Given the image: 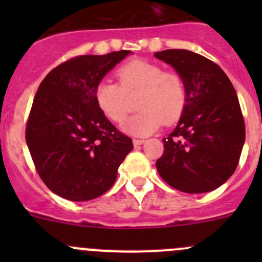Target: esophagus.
<instances>
[{
    "instance_id": "34e87169",
    "label": "esophagus",
    "mask_w": 262,
    "mask_h": 262,
    "mask_svg": "<svg viewBox=\"0 0 262 262\" xmlns=\"http://www.w3.org/2000/svg\"><path fill=\"white\" fill-rule=\"evenodd\" d=\"M143 143H144L143 139H133L134 147H138V146H141V144H143Z\"/></svg>"
}]
</instances>
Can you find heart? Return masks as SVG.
I'll list each match as a JSON object with an SVG mask.
<instances>
[{
	"instance_id": "b5f03b06",
	"label": "heart",
	"mask_w": 262,
	"mask_h": 262,
	"mask_svg": "<svg viewBox=\"0 0 262 262\" xmlns=\"http://www.w3.org/2000/svg\"><path fill=\"white\" fill-rule=\"evenodd\" d=\"M119 83L102 80L95 87L96 106L107 119L120 123L128 113V96L138 95L139 113L126 119L123 130L134 137H146L162 124L170 125L182 115L187 100L184 77L175 71L144 59L124 63L116 71Z\"/></svg>"
}]
</instances>
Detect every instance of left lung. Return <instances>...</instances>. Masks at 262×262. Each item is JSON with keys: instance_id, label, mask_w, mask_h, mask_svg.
I'll return each instance as SVG.
<instances>
[{"instance_id": "1", "label": "left lung", "mask_w": 262, "mask_h": 262, "mask_svg": "<svg viewBox=\"0 0 262 262\" xmlns=\"http://www.w3.org/2000/svg\"><path fill=\"white\" fill-rule=\"evenodd\" d=\"M155 57L184 77L187 100L178 126L163 138L158 173L173 189L189 194L212 191L233 175L246 129L233 84L221 67L185 49Z\"/></svg>"}]
</instances>
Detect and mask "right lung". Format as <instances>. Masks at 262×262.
Instances as JSON below:
<instances>
[{
	"label": "right lung",
	"mask_w": 262,
	"mask_h": 262,
	"mask_svg": "<svg viewBox=\"0 0 262 262\" xmlns=\"http://www.w3.org/2000/svg\"><path fill=\"white\" fill-rule=\"evenodd\" d=\"M80 55L57 66L41 81L25 138L39 176L54 194L87 202L114 185L118 168L133 149L96 106L95 87L129 54Z\"/></svg>",
	"instance_id": "1"
}]
</instances>
